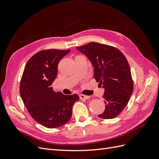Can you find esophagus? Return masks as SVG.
Returning <instances> with one entry per match:
<instances>
[{
    "instance_id": "esophagus-1",
    "label": "esophagus",
    "mask_w": 159,
    "mask_h": 159,
    "mask_svg": "<svg viewBox=\"0 0 159 159\" xmlns=\"http://www.w3.org/2000/svg\"><path fill=\"white\" fill-rule=\"evenodd\" d=\"M80 98L81 99H89V96H88V95H83V94H81L80 95Z\"/></svg>"
}]
</instances>
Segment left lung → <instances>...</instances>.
I'll use <instances>...</instances> for the list:
<instances>
[{
    "mask_svg": "<svg viewBox=\"0 0 159 159\" xmlns=\"http://www.w3.org/2000/svg\"><path fill=\"white\" fill-rule=\"evenodd\" d=\"M91 61L97 82L104 88V112L98 117L114 119L126 107L133 91L131 69L125 56L113 46L90 42L77 47Z\"/></svg>",
    "mask_w": 159,
    "mask_h": 159,
    "instance_id": "obj_1",
    "label": "left lung"
}]
</instances>
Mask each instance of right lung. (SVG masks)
Here are the masks:
<instances>
[{
    "label": "right lung",
    "instance_id": "1",
    "mask_svg": "<svg viewBox=\"0 0 159 159\" xmlns=\"http://www.w3.org/2000/svg\"><path fill=\"white\" fill-rule=\"evenodd\" d=\"M70 52L50 49L32 56L26 63L20 81V94L31 117L47 128H56L68 123L77 94L55 92L52 84L57 73L60 60Z\"/></svg>",
    "mask_w": 159,
    "mask_h": 159
}]
</instances>
